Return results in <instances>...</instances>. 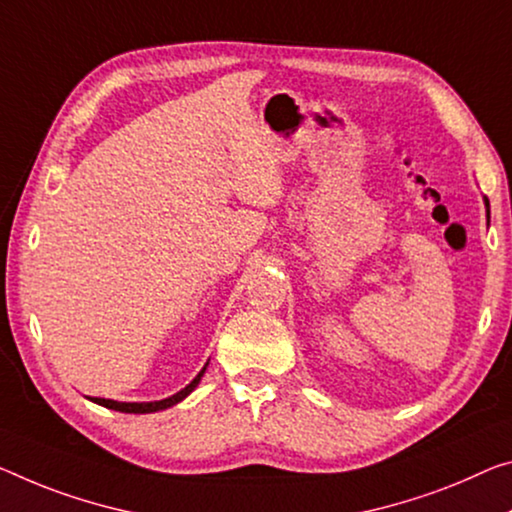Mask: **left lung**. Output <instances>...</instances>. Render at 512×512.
Masks as SVG:
<instances>
[{
    "label": "left lung",
    "mask_w": 512,
    "mask_h": 512,
    "mask_svg": "<svg viewBox=\"0 0 512 512\" xmlns=\"http://www.w3.org/2000/svg\"><path fill=\"white\" fill-rule=\"evenodd\" d=\"M485 206H487V203H485Z\"/></svg>",
    "instance_id": "1"
}]
</instances>
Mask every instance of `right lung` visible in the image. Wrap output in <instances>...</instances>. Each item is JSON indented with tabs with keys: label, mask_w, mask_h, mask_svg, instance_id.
Returning a JSON list of instances; mask_svg holds the SVG:
<instances>
[{
	"label": "right lung",
	"mask_w": 512,
	"mask_h": 512,
	"mask_svg": "<svg viewBox=\"0 0 512 512\" xmlns=\"http://www.w3.org/2000/svg\"><path fill=\"white\" fill-rule=\"evenodd\" d=\"M206 368H208V361H206V366H203L201 371H199V375H196L194 380H192L190 384H187L185 389H180L178 393H174V396H169V398L153 400V403H121V400H112V398H89V400H93V403H96V405L107 407V410H116V412H125V414H151V412H160V410H167V407L178 405L180 400H185L187 396H190V393H192L196 387H199V382H201L203 373H206Z\"/></svg>",
	"instance_id": "1"
}]
</instances>
